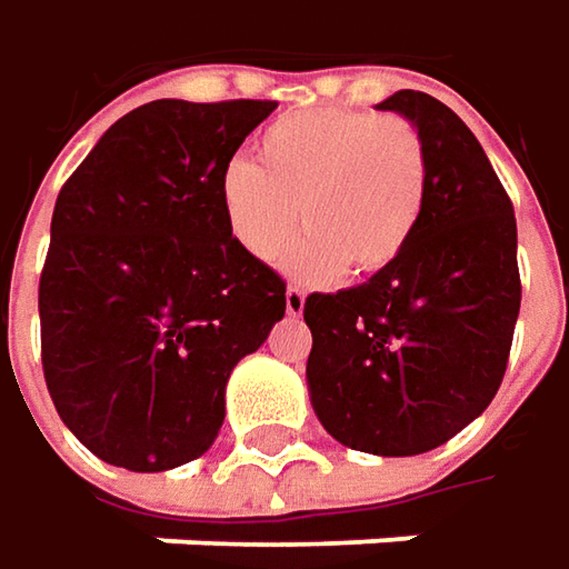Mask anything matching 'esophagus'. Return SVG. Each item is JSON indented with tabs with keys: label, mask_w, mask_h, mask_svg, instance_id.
<instances>
[{
	"label": "esophagus",
	"mask_w": 569,
	"mask_h": 569,
	"mask_svg": "<svg viewBox=\"0 0 569 569\" xmlns=\"http://www.w3.org/2000/svg\"><path fill=\"white\" fill-rule=\"evenodd\" d=\"M286 311L292 315V318H299L305 311V292L302 289H296V286H289L286 289Z\"/></svg>",
	"instance_id": "34e87169"
}]
</instances>
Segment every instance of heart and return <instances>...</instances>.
Wrapping results in <instances>:
<instances>
[{"instance_id": "b5f03b06", "label": "heart", "mask_w": 569, "mask_h": 569, "mask_svg": "<svg viewBox=\"0 0 569 569\" xmlns=\"http://www.w3.org/2000/svg\"><path fill=\"white\" fill-rule=\"evenodd\" d=\"M258 167L236 160L220 176L232 239L273 264L302 229L292 273L327 283L390 267L409 246L428 198V150L400 116L321 107L286 112L258 134ZM300 217H295V210Z\"/></svg>"}]
</instances>
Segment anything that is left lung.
Here are the masks:
<instances>
[{"label": "left lung", "mask_w": 569, "mask_h": 569, "mask_svg": "<svg viewBox=\"0 0 569 569\" xmlns=\"http://www.w3.org/2000/svg\"><path fill=\"white\" fill-rule=\"evenodd\" d=\"M428 150L421 220L368 283L311 292L308 397L330 438L375 457L447 443L495 400L519 315L517 217L460 116L431 93L397 90Z\"/></svg>", "instance_id": "1"}]
</instances>
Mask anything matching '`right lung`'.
I'll return each mask as SVG.
<instances>
[{
    "label": "right lung",
    "instance_id": "obj_1",
    "mask_svg": "<svg viewBox=\"0 0 569 569\" xmlns=\"http://www.w3.org/2000/svg\"><path fill=\"white\" fill-rule=\"evenodd\" d=\"M270 100L131 109L56 198L40 273L43 378L93 457L167 472L217 441L232 368L286 315L232 239L220 176Z\"/></svg>",
    "mask_w": 569,
    "mask_h": 569
}]
</instances>
